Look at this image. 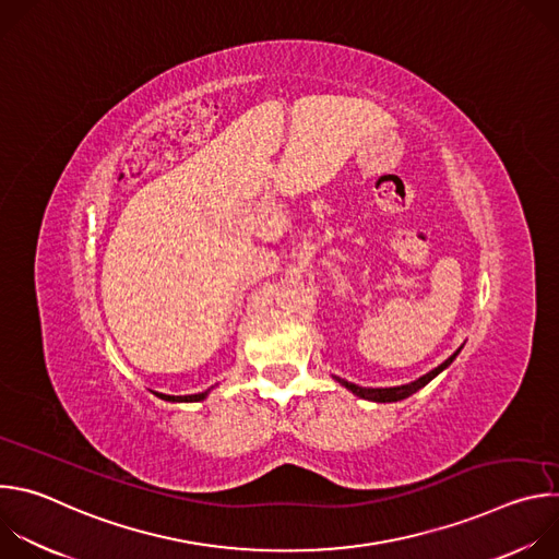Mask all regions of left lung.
<instances>
[{"label": "left lung", "mask_w": 559, "mask_h": 559, "mask_svg": "<svg viewBox=\"0 0 559 559\" xmlns=\"http://www.w3.org/2000/svg\"><path fill=\"white\" fill-rule=\"evenodd\" d=\"M457 354H460V349H457L453 356H449L442 365H438L436 369H431L429 373L420 376L418 380H414V382H409V384H401V386H376V389H371V386L354 384V382L343 380V378H336V380H338L343 386H347L352 393H356L358 397H365V401H373V403H397V401H405V397H409L412 393H416V391L423 389L425 384H429L440 371H444V369L455 360Z\"/></svg>", "instance_id": "1"}]
</instances>
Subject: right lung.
Returning <instances> with one entry per match:
<instances>
[{"label":"right lung","mask_w":559,"mask_h":559,"mask_svg":"<svg viewBox=\"0 0 559 559\" xmlns=\"http://www.w3.org/2000/svg\"><path fill=\"white\" fill-rule=\"evenodd\" d=\"M207 393H210V389L203 391V393H192V395H166V393H158V397H164V401H170V403H199V401H203Z\"/></svg>","instance_id":"right-lung-1"}]
</instances>
